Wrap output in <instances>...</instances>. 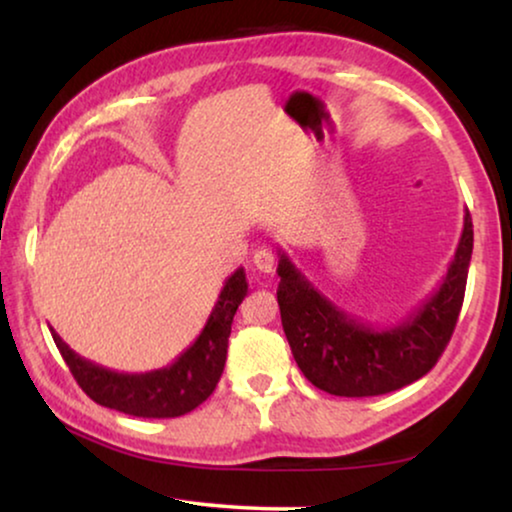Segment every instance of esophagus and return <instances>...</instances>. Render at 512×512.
Returning a JSON list of instances; mask_svg holds the SVG:
<instances>
[{
	"label": "esophagus",
	"instance_id": "esophagus-1",
	"mask_svg": "<svg viewBox=\"0 0 512 512\" xmlns=\"http://www.w3.org/2000/svg\"><path fill=\"white\" fill-rule=\"evenodd\" d=\"M254 268L258 272H272L275 270V254L272 249H258L254 254Z\"/></svg>",
	"mask_w": 512,
	"mask_h": 512
}]
</instances>
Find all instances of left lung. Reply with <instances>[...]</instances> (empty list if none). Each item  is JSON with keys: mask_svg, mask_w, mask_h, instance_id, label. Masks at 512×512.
Here are the masks:
<instances>
[{"mask_svg": "<svg viewBox=\"0 0 512 512\" xmlns=\"http://www.w3.org/2000/svg\"><path fill=\"white\" fill-rule=\"evenodd\" d=\"M471 254L473 221L466 209L457 251L438 289L398 326L377 328L321 296L279 251L277 303L298 368L317 389L347 398L389 394L424 377L457 326Z\"/></svg>", "mask_w": 512, "mask_h": 512, "instance_id": "obj_1", "label": "left lung"}]
</instances>
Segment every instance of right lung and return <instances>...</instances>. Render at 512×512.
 <instances>
[{
	"label": "right lung",
	"instance_id": "add662e5",
	"mask_svg": "<svg viewBox=\"0 0 512 512\" xmlns=\"http://www.w3.org/2000/svg\"><path fill=\"white\" fill-rule=\"evenodd\" d=\"M247 286L244 268H237L223 284L219 300L193 345L170 366L151 370V373L130 375L102 368L69 349L53 328L51 335L62 359L72 370L76 384L95 403L132 417H181L207 401L219 384L223 366H226L230 326H233L237 307L247 296Z\"/></svg>",
	"mask_w": 512,
	"mask_h": 512
}]
</instances>
